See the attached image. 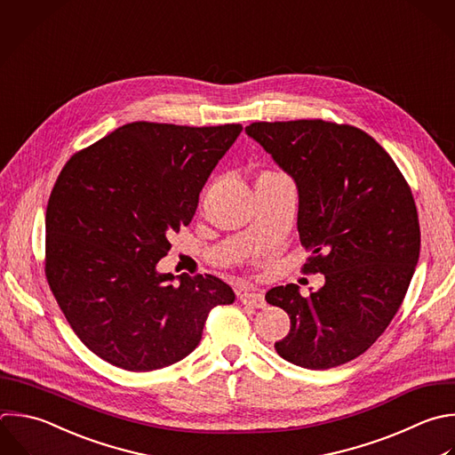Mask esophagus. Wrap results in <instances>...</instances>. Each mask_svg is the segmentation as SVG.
<instances>
[{"label":"esophagus","instance_id":"34e87169","mask_svg":"<svg viewBox=\"0 0 455 455\" xmlns=\"http://www.w3.org/2000/svg\"><path fill=\"white\" fill-rule=\"evenodd\" d=\"M240 300L243 304H249V306H254V307H265V297L261 293H256V291H243L240 293Z\"/></svg>","mask_w":455,"mask_h":455}]
</instances>
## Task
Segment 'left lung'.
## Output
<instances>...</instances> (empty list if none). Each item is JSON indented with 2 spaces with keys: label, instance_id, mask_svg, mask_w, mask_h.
Returning a JSON list of instances; mask_svg holds the SVG:
<instances>
[{
  "label": "left lung",
  "instance_id": "8db88e82",
  "mask_svg": "<svg viewBox=\"0 0 455 455\" xmlns=\"http://www.w3.org/2000/svg\"><path fill=\"white\" fill-rule=\"evenodd\" d=\"M256 140L297 187V229L311 251L304 272L325 283L302 297L297 284L265 299L290 315L277 354L327 370L361 355L398 311L419 256L411 188L391 156L364 132L320 119L252 123Z\"/></svg>",
  "mask_w": 455,
  "mask_h": 455
}]
</instances>
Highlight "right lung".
I'll use <instances>...</instances> for the list:
<instances>
[{
  "mask_svg": "<svg viewBox=\"0 0 455 455\" xmlns=\"http://www.w3.org/2000/svg\"><path fill=\"white\" fill-rule=\"evenodd\" d=\"M242 130L132 123L62 169L46 210V277L76 336L110 364H174L199 345L208 313L235 302L219 277L176 281L156 263Z\"/></svg>",
  "mask_w": 455,
  "mask_h": 455,
  "instance_id": "add662e5",
  "label": "right lung"
}]
</instances>
